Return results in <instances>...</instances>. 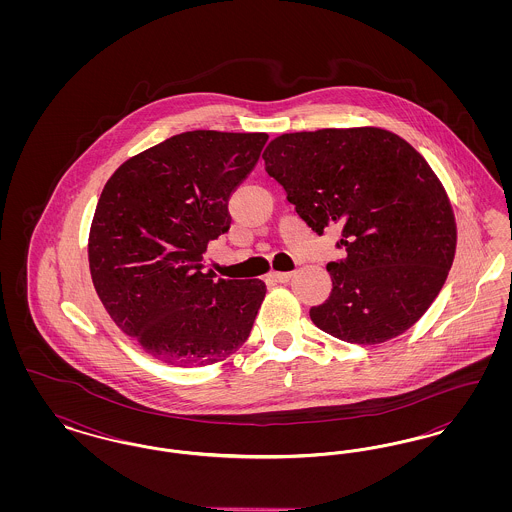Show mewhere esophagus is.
<instances>
[{"label": "esophagus", "instance_id": "34e87169", "mask_svg": "<svg viewBox=\"0 0 512 512\" xmlns=\"http://www.w3.org/2000/svg\"><path fill=\"white\" fill-rule=\"evenodd\" d=\"M290 278H292V272H270L268 274V280L276 282V284H286V282H290Z\"/></svg>", "mask_w": 512, "mask_h": 512}]
</instances>
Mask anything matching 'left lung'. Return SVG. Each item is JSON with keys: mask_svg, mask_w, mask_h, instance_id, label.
<instances>
[{"mask_svg": "<svg viewBox=\"0 0 512 512\" xmlns=\"http://www.w3.org/2000/svg\"><path fill=\"white\" fill-rule=\"evenodd\" d=\"M263 159L318 236L341 230L345 257L328 263L332 293L311 320L361 345L407 332L438 297L457 249L453 207L426 159L374 126L282 134Z\"/></svg>", "mask_w": 512, "mask_h": 512, "instance_id": "obj_1", "label": "left lung"}]
</instances>
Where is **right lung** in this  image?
<instances>
[{"label": "right lung", "mask_w": 512, "mask_h": 512, "mask_svg": "<svg viewBox=\"0 0 512 512\" xmlns=\"http://www.w3.org/2000/svg\"><path fill=\"white\" fill-rule=\"evenodd\" d=\"M265 132H182L124 161L99 195L88 261L99 299L153 359L207 366L249 338L267 286L203 272L230 228L228 199L259 161Z\"/></svg>", "instance_id": "right-lung-1"}]
</instances>
